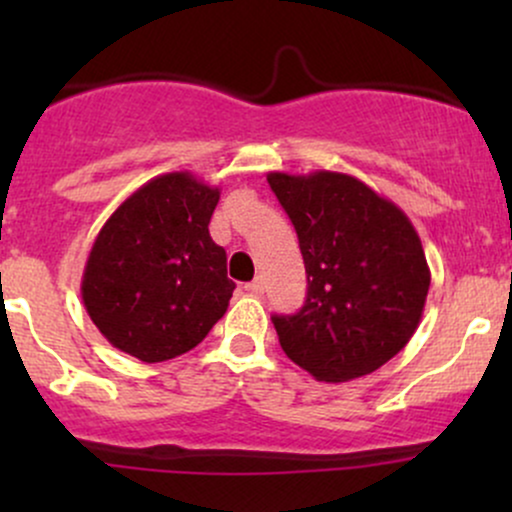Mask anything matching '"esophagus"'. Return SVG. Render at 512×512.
Here are the masks:
<instances>
[{"mask_svg": "<svg viewBox=\"0 0 512 512\" xmlns=\"http://www.w3.org/2000/svg\"><path fill=\"white\" fill-rule=\"evenodd\" d=\"M245 291L252 293V296H260V293L264 291V281H262V276H257V279H252L250 284H245Z\"/></svg>", "mask_w": 512, "mask_h": 512, "instance_id": "34e87169", "label": "esophagus"}]
</instances>
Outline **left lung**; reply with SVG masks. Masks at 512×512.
Segmentation results:
<instances>
[{
  "mask_svg": "<svg viewBox=\"0 0 512 512\" xmlns=\"http://www.w3.org/2000/svg\"><path fill=\"white\" fill-rule=\"evenodd\" d=\"M298 233L308 296L274 315L284 354L320 383L363 378L407 346L431 286L409 216L354 175H267Z\"/></svg>",
  "mask_w": 512,
  "mask_h": 512,
  "instance_id": "obj_1",
  "label": "left lung"
}]
</instances>
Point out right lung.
<instances>
[{"label": "right lung", "mask_w": 512, "mask_h": 512, "mask_svg": "<svg viewBox=\"0 0 512 512\" xmlns=\"http://www.w3.org/2000/svg\"><path fill=\"white\" fill-rule=\"evenodd\" d=\"M221 190L187 170L134 190L98 231L81 276L86 313L115 349L158 363L207 337L233 284L209 236Z\"/></svg>", "instance_id": "add662e5"}]
</instances>
